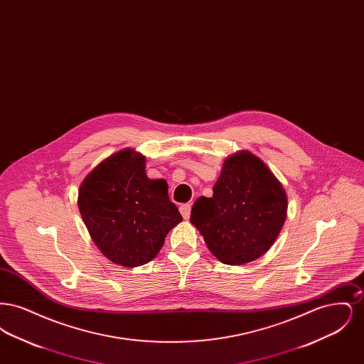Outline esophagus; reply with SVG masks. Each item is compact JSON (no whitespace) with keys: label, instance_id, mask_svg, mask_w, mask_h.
I'll list each match as a JSON object with an SVG mask.
<instances>
[{"label":"esophagus","instance_id":"34e87169","mask_svg":"<svg viewBox=\"0 0 364 364\" xmlns=\"http://www.w3.org/2000/svg\"><path fill=\"white\" fill-rule=\"evenodd\" d=\"M180 213L184 220H188L191 215V205H181L180 206Z\"/></svg>","mask_w":364,"mask_h":364}]
</instances>
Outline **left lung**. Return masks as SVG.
<instances>
[{
    "label": "left lung",
    "instance_id": "8db88e82",
    "mask_svg": "<svg viewBox=\"0 0 364 364\" xmlns=\"http://www.w3.org/2000/svg\"><path fill=\"white\" fill-rule=\"evenodd\" d=\"M287 210V192L277 177L260 158L242 150L226 156L213 196L195 200L190 221L217 259L245 264L274 244Z\"/></svg>",
    "mask_w": 364,
    "mask_h": 364
}]
</instances>
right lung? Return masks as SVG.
Wrapping results in <instances>:
<instances>
[{
    "label": "right lung",
    "instance_id": "obj_1",
    "mask_svg": "<svg viewBox=\"0 0 364 364\" xmlns=\"http://www.w3.org/2000/svg\"><path fill=\"white\" fill-rule=\"evenodd\" d=\"M87 230L109 260L136 267L154 259L166 235L183 221L168 183L146 174V156L124 149L100 162L79 187Z\"/></svg>",
    "mask_w": 364,
    "mask_h": 364
}]
</instances>
